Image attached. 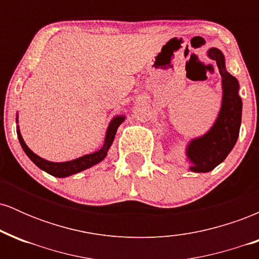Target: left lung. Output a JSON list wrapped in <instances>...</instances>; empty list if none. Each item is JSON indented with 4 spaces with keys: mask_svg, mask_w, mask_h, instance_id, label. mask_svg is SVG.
Returning <instances> with one entry per match:
<instances>
[{
    "mask_svg": "<svg viewBox=\"0 0 259 259\" xmlns=\"http://www.w3.org/2000/svg\"><path fill=\"white\" fill-rule=\"evenodd\" d=\"M207 56L217 62L222 75L223 99L217 120L204 135L192 139L186 147V156L191 162L190 170L207 173L227 158L239 138L241 125L242 101L239 96V81L227 72L225 58L221 50L212 47Z\"/></svg>",
    "mask_w": 259,
    "mask_h": 259,
    "instance_id": "1",
    "label": "left lung"
}]
</instances>
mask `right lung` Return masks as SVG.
I'll return each mask as SVG.
<instances>
[{
    "label": "right lung",
    "mask_w": 259,
    "mask_h": 259,
    "mask_svg": "<svg viewBox=\"0 0 259 259\" xmlns=\"http://www.w3.org/2000/svg\"><path fill=\"white\" fill-rule=\"evenodd\" d=\"M124 120H125V117H124V115H117V117H114L111 120L108 127H107L105 144H103V146L101 150L95 151V152L92 153L85 154V156L79 157V158L76 159L68 160V162H61V163L50 162V160L41 158V157H38L37 154L32 152L30 148L26 146L24 140H23L19 126H17V135H18V139H19L20 145H22L23 150H24V152L26 153V156H28L38 168L42 169V170L46 171V173L51 174L56 178H65V177H69V175L79 173V171L85 170V169L90 168L92 165L100 163L101 160L105 159L109 147L112 146L115 133H117L118 130V126H119ZM17 123H18V117H17Z\"/></svg>",
    "instance_id": "obj_1"
}]
</instances>
